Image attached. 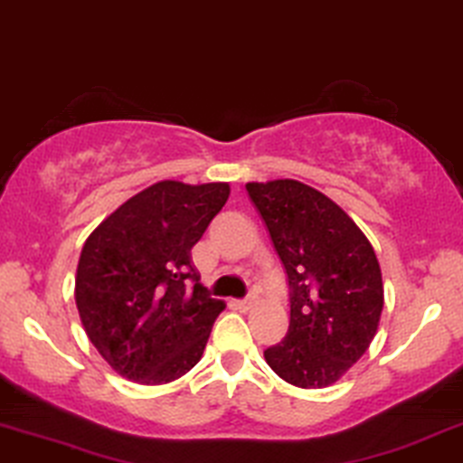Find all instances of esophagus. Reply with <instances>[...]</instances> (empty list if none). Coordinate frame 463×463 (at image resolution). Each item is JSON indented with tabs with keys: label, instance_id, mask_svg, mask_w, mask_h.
Masks as SVG:
<instances>
[{
	"label": "esophagus",
	"instance_id": "esophagus-1",
	"mask_svg": "<svg viewBox=\"0 0 463 463\" xmlns=\"http://www.w3.org/2000/svg\"><path fill=\"white\" fill-rule=\"evenodd\" d=\"M251 305H254V300L251 298H241V300H235V307L239 311H250Z\"/></svg>",
	"mask_w": 463,
	"mask_h": 463
}]
</instances>
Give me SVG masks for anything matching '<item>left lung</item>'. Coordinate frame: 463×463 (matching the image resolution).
Here are the masks:
<instances>
[{"mask_svg": "<svg viewBox=\"0 0 463 463\" xmlns=\"http://www.w3.org/2000/svg\"><path fill=\"white\" fill-rule=\"evenodd\" d=\"M289 283V326L264 360L303 390L336 383L364 355L383 311L371 241L335 201L296 180L245 184Z\"/></svg>", "mask_w": 463, "mask_h": 463, "instance_id": "obj_1", "label": "left lung"}]
</instances>
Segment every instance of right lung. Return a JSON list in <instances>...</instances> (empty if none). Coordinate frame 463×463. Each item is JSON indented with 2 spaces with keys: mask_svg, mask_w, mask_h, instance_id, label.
<instances>
[{
  "mask_svg": "<svg viewBox=\"0 0 463 463\" xmlns=\"http://www.w3.org/2000/svg\"><path fill=\"white\" fill-rule=\"evenodd\" d=\"M228 194L226 182L152 184L86 239L76 307L86 336L122 377L163 385L201 360L226 305L199 283L190 250Z\"/></svg>",
  "mask_w": 463,
  "mask_h": 463,
  "instance_id": "right-lung-1",
  "label": "right lung"
}]
</instances>
